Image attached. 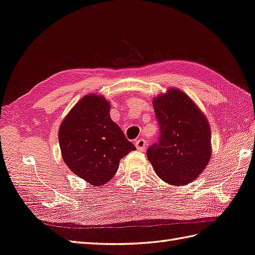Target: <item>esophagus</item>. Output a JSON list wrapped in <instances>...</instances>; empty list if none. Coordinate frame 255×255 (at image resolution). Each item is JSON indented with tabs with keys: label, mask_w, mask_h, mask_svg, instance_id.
Listing matches in <instances>:
<instances>
[{
	"label": "esophagus",
	"mask_w": 255,
	"mask_h": 255,
	"mask_svg": "<svg viewBox=\"0 0 255 255\" xmlns=\"http://www.w3.org/2000/svg\"><path fill=\"white\" fill-rule=\"evenodd\" d=\"M145 145H146V141L143 138L135 140V147H137L139 151H143L145 149Z\"/></svg>",
	"instance_id": "34e87169"
}]
</instances>
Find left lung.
<instances>
[{
  "label": "left lung",
  "instance_id": "left-lung-1",
  "mask_svg": "<svg viewBox=\"0 0 255 255\" xmlns=\"http://www.w3.org/2000/svg\"><path fill=\"white\" fill-rule=\"evenodd\" d=\"M159 127L146 155L165 182L183 186L202 173L211 158L209 122L186 93L171 88L153 100Z\"/></svg>",
  "mask_w": 255,
  "mask_h": 255
}]
</instances>
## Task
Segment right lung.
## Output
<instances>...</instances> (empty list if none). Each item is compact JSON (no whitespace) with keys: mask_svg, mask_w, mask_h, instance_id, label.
<instances>
[{"mask_svg":"<svg viewBox=\"0 0 255 255\" xmlns=\"http://www.w3.org/2000/svg\"><path fill=\"white\" fill-rule=\"evenodd\" d=\"M111 105L103 97L82 98L62 122L58 141L69 169L92 186L109 182L121 159L135 146L111 120Z\"/></svg>","mask_w":255,"mask_h":255,"instance_id":"obj_1","label":"right lung"}]
</instances>
